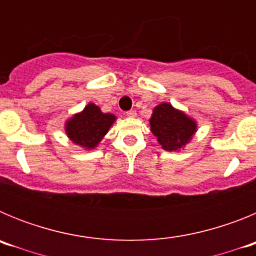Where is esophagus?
Listing matches in <instances>:
<instances>
[{
  "mask_svg": "<svg viewBox=\"0 0 256 256\" xmlns=\"http://www.w3.org/2000/svg\"><path fill=\"white\" fill-rule=\"evenodd\" d=\"M126 115H128L130 118H136L137 112H136L134 110H130V112H126Z\"/></svg>",
  "mask_w": 256,
  "mask_h": 256,
  "instance_id": "esophagus-1",
  "label": "esophagus"
}]
</instances>
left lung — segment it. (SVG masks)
Masks as SVG:
<instances>
[{"label": "left lung", "instance_id": "left-lung-1", "mask_svg": "<svg viewBox=\"0 0 256 256\" xmlns=\"http://www.w3.org/2000/svg\"><path fill=\"white\" fill-rule=\"evenodd\" d=\"M150 126L151 132L166 151L182 148L196 132V122L166 102L154 108Z\"/></svg>", "mask_w": 256, "mask_h": 256}]
</instances>
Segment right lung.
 <instances>
[{
    "label": "right lung",
    "mask_w": 256,
    "mask_h": 256,
    "mask_svg": "<svg viewBox=\"0 0 256 256\" xmlns=\"http://www.w3.org/2000/svg\"><path fill=\"white\" fill-rule=\"evenodd\" d=\"M114 122V115L104 114L98 106L88 104L82 112L66 122L65 130L74 144L86 148H94Z\"/></svg>",
    "instance_id": "1"
}]
</instances>
